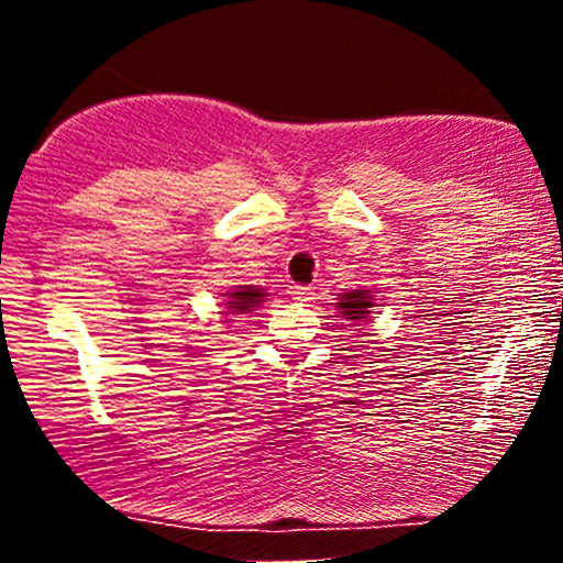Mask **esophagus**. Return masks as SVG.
Masks as SVG:
<instances>
[{
  "mask_svg": "<svg viewBox=\"0 0 563 563\" xmlns=\"http://www.w3.org/2000/svg\"><path fill=\"white\" fill-rule=\"evenodd\" d=\"M290 299L296 303H301V307H307V303L314 301V290L309 286H294L290 288Z\"/></svg>",
  "mask_w": 563,
  "mask_h": 563,
  "instance_id": "1",
  "label": "esophagus"
}]
</instances>
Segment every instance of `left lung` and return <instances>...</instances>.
Returning a JSON list of instances; mask_svg holds the SVG:
<instances>
[{
	"instance_id": "left-lung-1",
	"label": "left lung",
	"mask_w": 563,
	"mask_h": 563,
	"mask_svg": "<svg viewBox=\"0 0 563 563\" xmlns=\"http://www.w3.org/2000/svg\"><path fill=\"white\" fill-rule=\"evenodd\" d=\"M376 290L367 288H354L349 294L339 296V314L341 318L352 320V322H365L371 318V309L376 307V299H373Z\"/></svg>"
}]
</instances>
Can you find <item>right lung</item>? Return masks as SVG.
I'll return each mask as SVG.
<instances>
[{
  "mask_svg": "<svg viewBox=\"0 0 563 563\" xmlns=\"http://www.w3.org/2000/svg\"><path fill=\"white\" fill-rule=\"evenodd\" d=\"M264 296L267 294L260 286H235L230 294H224V299H228V314L251 312V307H260Z\"/></svg>",
  "mask_w": 563,
  "mask_h": 563,
  "instance_id": "1",
  "label": "right lung"
}]
</instances>
